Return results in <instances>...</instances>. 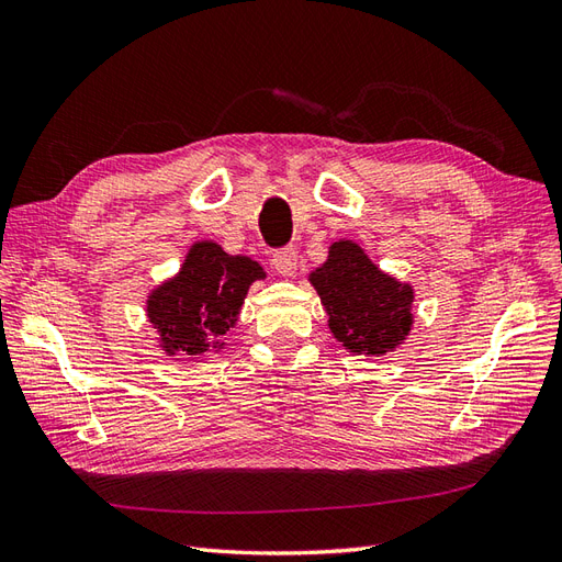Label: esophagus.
Listing matches in <instances>:
<instances>
[{"label": "esophagus", "instance_id": "34e87169", "mask_svg": "<svg viewBox=\"0 0 562 562\" xmlns=\"http://www.w3.org/2000/svg\"><path fill=\"white\" fill-rule=\"evenodd\" d=\"M271 265L281 277H293L297 271V250L295 248H281L271 255Z\"/></svg>", "mask_w": 562, "mask_h": 562}]
</instances>
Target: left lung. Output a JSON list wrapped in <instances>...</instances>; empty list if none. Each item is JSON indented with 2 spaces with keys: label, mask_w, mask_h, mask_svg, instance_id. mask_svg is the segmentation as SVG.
<instances>
[{
  "label": "left lung",
  "mask_w": 562,
  "mask_h": 562,
  "mask_svg": "<svg viewBox=\"0 0 562 562\" xmlns=\"http://www.w3.org/2000/svg\"><path fill=\"white\" fill-rule=\"evenodd\" d=\"M310 283L328 312L330 333L351 353L384 356L413 328V285L384 274L359 244L335 241Z\"/></svg>",
  "instance_id": "obj_1"
}]
</instances>
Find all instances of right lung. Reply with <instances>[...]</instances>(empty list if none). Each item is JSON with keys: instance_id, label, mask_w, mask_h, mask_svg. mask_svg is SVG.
I'll return each mask as SVG.
<instances>
[{"instance_id": "add662e5", "label": "right lung", "mask_w": 562, "mask_h": 562, "mask_svg": "<svg viewBox=\"0 0 562 562\" xmlns=\"http://www.w3.org/2000/svg\"><path fill=\"white\" fill-rule=\"evenodd\" d=\"M260 279L262 267L246 255H227L215 241H196L178 274L147 297V318L159 333L161 349L168 356L223 349L248 288Z\"/></svg>"}]
</instances>
